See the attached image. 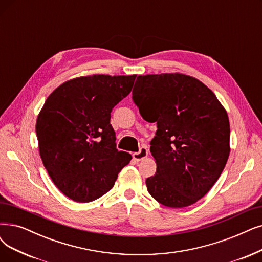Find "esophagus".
I'll list each match as a JSON object with an SVG mask.
<instances>
[{
  "mask_svg": "<svg viewBox=\"0 0 262 262\" xmlns=\"http://www.w3.org/2000/svg\"><path fill=\"white\" fill-rule=\"evenodd\" d=\"M147 155H148V150H147V148H146V147H142V148L140 149V151H138V152H133L132 157H133V159H134L135 161L139 162V161L143 160L144 158H146V157H147Z\"/></svg>",
  "mask_w": 262,
  "mask_h": 262,
  "instance_id": "esophagus-1",
  "label": "esophagus"
}]
</instances>
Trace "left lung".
I'll use <instances>...</instances> for the list:
<instances>
[{"label": "left lung", "mask_w": 262, "mask_h": 262, "mask_svg": "<svg viewBox=\"0 0 262 262\" xmlns=\"http://www.w3.org/2000/svg\"><path fill=\"white\" fill-rule=\"evenodd\" d=\"M132 99L142 117L157 122L150 152L157 163L146 180L164 206H189L221 176L230 152L228 114L211 89L180 73L140 75Z\"/></svg>", "instance_id": "obj_1"}]
</instances>
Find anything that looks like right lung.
Returning a JSON list of instances; mask_svg holds the SVG:
<instances>
[{
	"label": "right lung",
	"mask_w": 262,
	"mask_h": 262,
	"mask_svg": "<svg viewBox=\"0 0 262 262\" xmlns=\"http://www.w3.org/2000/svg\"><path fill=\"white\" fill-rule=\"evenodd\" d=\"M137 75H92L62 83L36 120L41 161L58 189L86 203L108 192L132 157L116 148L111 112Z\"/></svg>",
	"instance_id": "1"
}]
</instances>
